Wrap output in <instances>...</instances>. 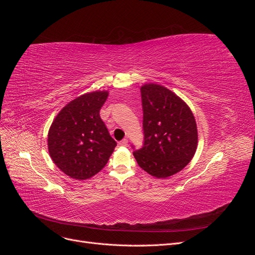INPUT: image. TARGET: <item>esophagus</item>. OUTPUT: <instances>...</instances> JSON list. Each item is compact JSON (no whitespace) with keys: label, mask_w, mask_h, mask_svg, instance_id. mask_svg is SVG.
<instances>
[{"label":"esophagus","mask_w":255,"mask_h":255,"mask_svg":"<svg viewBox=\"0 0 255 255\" xmlns=\"http://www.w3.org/2000/svg\"><path fill=\"white\" fill-rule=\"evenodd\" d=\"M119 144L122 145V146H127V145H128V139H126V138H125V139H122V140L119 142Z\"/></svg>","instance_id":"34e87169"}]
</instances>
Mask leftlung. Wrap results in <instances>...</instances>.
Here are the masks:
<instances>
[{
    "label": "left lung",
    "instance_id": "left-lung-1",
    "mask_svg": "<svg viewBox=\"0 0 255 255\" xmlns=\"http://www.w3.org/2000/svg\"><path fill=\"white\" fill-rule=\"evenodd\" d=\"M143 111V146L134 151L137 164L157 179L186 167L198 145L195 116L173 91L149 83L140 87Z\"/></svg>",
    "mask_w": 255,
    "mask_h": 255
}]
</instances>
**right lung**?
Masks as SVG:
<instances>
[{"label":"right lung","mask_w":255,"mask_h":255,"mask_svg":"<svg viewBox=\"0 0 255 255\" xmlns=\"http://www.w3.org/2000/svg\"><path fill=\"white\" fill-rule=\"evenodd\" d=\"M109 91H92L69 102L48 133L49 154L61 171L87 180L104 168L117 145L100 117Z\"/></svg>","instance_id":"add662e5"}]
</instances>
